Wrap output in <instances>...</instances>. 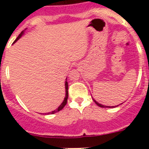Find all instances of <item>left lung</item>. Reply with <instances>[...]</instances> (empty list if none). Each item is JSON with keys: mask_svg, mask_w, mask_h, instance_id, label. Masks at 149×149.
Returning a JSON list of instances; mask_svg holds the SVG:
<instances>
[{"mask_svg": "<svg viewBox=\"0 0 149 149\" xmlns=\"http://www.w3.org/2000/svg\"><path fill=\"white\" fill-rule=\"evenodd\" d=\"M93 101L95 102L96 103V104H97V106H99V107H118V106H112V107H111V106H105V105H102V104H99V103H98V102H97L94 99H93Z\"/></svg>", "mask_w": 149, "mask_h": 149, "instance_id": "obj_1", "label": "left lung"}]
</instances>
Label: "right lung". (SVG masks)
<instances>
[{
    "label": "right lung",
    "instance_id": "1",
    "mask_svg": "<svg viewBox=\"0 0 149 149\" xmlns=\"http://www.w3.org/2000/svg\"><path fill=\"white\" fill-rule=\"evenodd\" d=\"M25 30V29H24ZM24 31H22V32H21V34H20L19 36H17V38L15 39V41L14 42V43H15L16 42H17L18 39H19L21 37H22L23 35H24ZM65 97H64V100H63V103L59 105V107H58V108H56V110H54V111H52V112H50V113H48L47 114H53V113H56V112H58V111H61L62 109L65 106V104H66V103H67V99H68V96H69V94H68V83H67V80H66V79H65Z\"/></svg>",
    "mask_w": 149,
    "mask_h": 149
}]
</instances>
